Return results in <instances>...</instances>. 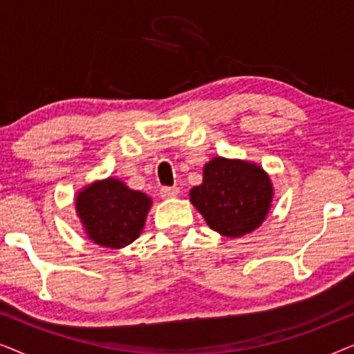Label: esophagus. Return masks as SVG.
I'll list each match as a JSON object with an SVG mask.
<instances>
[{
    "label": "esophagus",
    "mask_w": 354,
    "mask_h": 354,
    "mask_svg": "<svg viewBox=\"0 0 354 354\" xmlns=\"http://www.w3.org/2000/svg\"><path fill=\"white\" fill-rule=\"evenodd\" d=\"M178 188L177 187H164L161 188V196L166 198V200H169V198H176L178 196Z\"/></svg>",
    "instance_id": "obj_1"
}]
</instances>
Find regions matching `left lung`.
<instances>
[{"label":"left lung","instance_id":"left-lung-1","mask_svg":"<svg viewBox=\"0 0 354 354\" xmlns=\"http://www.w3.org/2000/svg\"><path fill=\"white\" fill-rule=\"evenodd\" d=\"M274 200L270 176L245 159L212 158L203 167V182L190 190V201L212 230L241 239L268 217Z\"/></svg>","mask_w":354,"mask_h":354}]
</instances>
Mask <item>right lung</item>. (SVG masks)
<instances>
[{"label":"right lung","instance_id":"add662e5","mask_svg":"<svg viewBox=\"0 0 354 354\" xmlns=\"http://www.w3.org/2000/svg\"><path fill=\"white\" fill-rule=\"evenodd\" d=\"M74 205L82 229L95 245L120 250L142 234L153 200L120 178L108 177L77 192Z\"/></svg>","mask_w":354,"mask_h":354}]
</instances>
